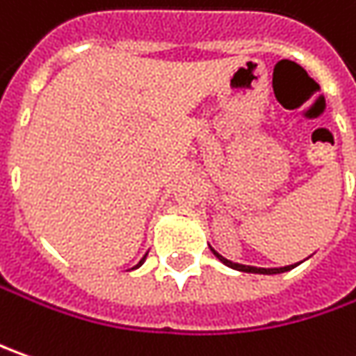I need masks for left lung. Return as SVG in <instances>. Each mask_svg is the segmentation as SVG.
I'll use <instances>...</instances> for the list:
<instances>
[{
	"instance_id": "obj_1",
	"label": "left lung",
	"mask_w": 356,
	"mask_h": 356,
	"mask_svg": "<svg viewBox=\"0 0 356 356\" xmlns=\"http://www.w3.org/2000/svg\"><path fill=\"white\" fill-rule=\"evenodd\" d=\"M213 250V248H211ZM216 258L220 260V262L228 266V268H232V270H238V272H248V274H266V276H270V274H282V272H288L291 268H296L298 264H291V266H284V268H256V266H244V264H236V262H230L227 260L225 256H220L218 252L213 250Z\"/></svg>"
}]
</instances>
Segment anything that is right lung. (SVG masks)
Wrapping results in <instances>:
<instances>
[{
  "mask_svg": "<svg viewBox=\"0 0 356 356\" xmlns=\"http://www.w3.org/2000/svg\"><path fill=\"white\" fill-rule=\"evenodd\" d=\"M145 256H147V254H145ZM145 256H143V258H141V260H140V264H138V266H136V268H140V266H141V264H143V262H145Z\"/></svg>",
  "mask_w": 356,
  "mask_h": 356,
  "instance_id": "obj_1",
  "label": "right lung"
}]
</instances>
